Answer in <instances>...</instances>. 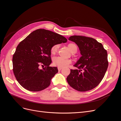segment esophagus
I'll list each match as a JSON object with an SVG mask.
<instances>
[{
  "label": "esophagus",
  "instance_id": "esophagus-1",
  "mask_svg": "<svg viewBox=\"0 0 121 121\" xmlns=\"http://www.w3.org/2000/svg\"><path fill=\"white\" fill-rule=\"evenodd\" d=\"M61 69H62V68H60V67H58V71H60Z\"/></svg>",
  "mask_w": 121,
  "mask_h": 121
}]
</instances>
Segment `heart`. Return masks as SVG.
Masks as SVG:
<instances>
[{"mask_svg":"<svg viewBox=\"0 0 121 121\" xmlns=\"http://www.w3.org/2000/svg\"><path fill=\"white\" fill-rule=\"evenodd\" d=\"M58 47H59V45L56 44L53 45L52 48H51L50 52L52 54H54L57 52L58 50ZM75 47H77L76 45L73 43H70L68 45V48L69 50L72 52V50L74 49ZM71 63V60L69 59H65V58H61L60 57H55L53 60V64L57 66L58 67H65L68 66V65L70 64Z\"/></svg>","mask_w":121,"mask_h":121,"instance_id":"1","label":"heart"}]
</instances>
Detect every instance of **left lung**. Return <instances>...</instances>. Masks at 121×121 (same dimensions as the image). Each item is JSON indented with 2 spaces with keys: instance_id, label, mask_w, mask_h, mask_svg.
<instances>
[{
  "instance_id": "left-lung-1",
  "label": "left lung",
  "mask_w": 121,
  "mask_h": 121,
  "mask_svg": "<svg viewBox=\"0 0 121 121\" xmlns=\"http://www.w3.org/2000/svg\"><path fill=\"white\" fill-rule=\"evenodd\" d=\"M68 39L78 45L82 56L74 65L78 69H71L67 78L68 83L75 90L82 92L94 88L107 70V50L101 43L92 38L74 35Z\"/></svg>"
}]
</instances>
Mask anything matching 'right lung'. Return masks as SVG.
<instances>
[{"mask_svg": "<svg viewBox=\"0 0 121 121\" xmlns=\"http://www.w3.org/2000/svg\"><path fill=\"white\" fill-rule=\"evenodd\" d=\"M67 42L63 36L43 29L32 32L21 41L13 57V72L20 85L31 91L48 87L58 72L57 67H49L51 48ZM40 65L43 69H40Z\"/></svg>", "mask_w": 121, "mask_h": 121, "instance_id": "add662e5", "label": "right lung"}]
</instances>
